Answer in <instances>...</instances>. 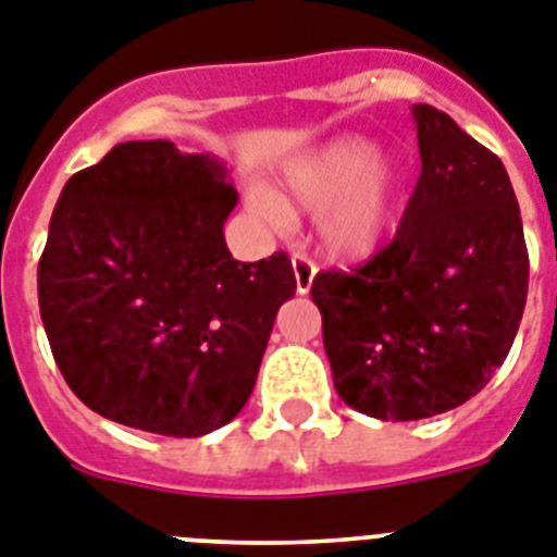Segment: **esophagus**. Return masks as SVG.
Wrapping results in <instances>:
<instances>
[{"label":"esophagus","instance_id":"34e87169","mask_svg":"<svg viewBox=\"0 0 557 557\" xmlns=\"http://www.w3.org/2000/svg\"><path fill=\"white\" fill-rule=\"evenodd\" d=\"M292 269H294V280H297V294H308L311 286H314L317 277V265L302 255L292 257Z\"/></svg>","mask_w":557,"mask_h":557}]
</instances>
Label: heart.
Instances as JSON below:
<instances>
[{"mask_svg": "<svg viewBox=\"0 0 557 557\" xmlns=\"http://www.w3.org/2000/svg\"><path fill=\"white\" fill-rule=\"evenodd\" d=\"M401 172L394 158L359 135H339L280 170V195L249 189V209L274 232H288L292 212H314V235L339 260H366L387 240L399 214Z\"/></svg>", "mask_w": 557, "mask_h": 557, "instance_id": "1", "label": "heart"}]
</instances>
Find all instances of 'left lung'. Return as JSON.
I'll return each instance as SVG.
<instances>
[{
	"mask_svg": "<svg viewBox=\"0 0 557 557\" xmlns=\"http://www.w3.org/2000/svg\"><path fill=\"white\" fill-rule=\"evenodd\" d=\"M410 112L422 175L394 243L311 286L336 394L382 422L447 413L479 394L512 348L530 283L504 163L447 112Z\"/></svg>",
	"mask_w": 557,
	"mask_h": 557,
	"instance_id": "1",
	"label": "left lung"
}]
</instances>
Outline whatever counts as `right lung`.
<instances>
[{
    "mask_svg": "<svg viewBox=\"0 0 557 557\" xmlns=\"http://www.w3.org/2000/svg\"><path fill=\"white\" fill-rule=\"evenodd\" d=\"M226 163L124 141L64 184L39 260V311L70 391L112 422L207 436L255 391L280 306L283 251L237 263Z\"/></svg>",
    "mask_w": 557,
    "mask_h": 557,
    "instance_id": "obj_1",
    "label": "right lung"
}]
</instances>
